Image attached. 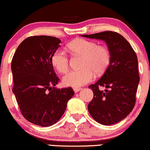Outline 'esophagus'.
Returning <instances> with one entry per match:
<instances>
[{
    "label": "esophagus",
    "instance_id": "obj_1",
    "mask_svg": "<svg viewBox=\"0 0 150 150\" xmlns=\"http://www.w3.org/2000/svg\"><path fill=\"white\" fill-rule=\"evenodd\" d=\"M81 89L80 87H74L73 88V90L75 91V92H79V91L80 90H81Z\"/></svg>",
    "mask_w": 150,
    "mask_h": 150
}]
</instances>
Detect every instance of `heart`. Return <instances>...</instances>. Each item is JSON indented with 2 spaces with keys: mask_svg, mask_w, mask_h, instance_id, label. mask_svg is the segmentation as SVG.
<instances>
[{
  "mask_svg": "<svg viewBox=\"0 0 150 150\" xmlns=\"http://www.w3.org/2000/svg\"><path fill=\"white\" fill-rule=\"evenodd\" d=\"M68 48L73 54L82 56L80 65L82 68L67 73L63 79L65 85L75 87L85 85L93 80L94 73L101 75L107 69L111 54L106 46L98 45L92 41L79 39L70 43ZM51 61L58 73L64 74L69 69V56L64 50H56Z\"/></svg>",
  "mask_w": 150,
  "mask_h": 150,
  "instance_id": "heart-1",
  "label": "heart"
}]
</instances>
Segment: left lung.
Listing matches in <instances>:
<instances>
[{"mask_svg": "<svg viewBox=\"0 0 150 150\" xmlns=\"http://www.w3.org/2000/svg\"><path fill=\"white\" fill-rule=\"evenodd\" d=\"M82 37L104 40L107 44L111 60L104 75L89 86L94 97L87 106L96 121L111 125L124 119L135 106L140 82L137 55L131 45L122 35L112 31ZM106 87L105 92L99 89Z\"/></svg>", "mask_w": 150, "mask_h": 150, "instance_id": "1", "label": "left lung"}]
</instances>
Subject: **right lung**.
Instances as JSON below:
<instances>
[{
	"label": "right lung",
	"mask_w": 150,
	"mask_h": 150,
	"mask_svg": "<svg viewBox=\"0 0 150 150\" xmlns=\"http://www.w3.org/2000/svg\"><path fill=\"white\" fill-rule=\"evenodd\" d=\"M61 42L51 36H32L19 45L12 59L13 92L28 121L46 127L56 123L75 94L72 87L56 89L60 79L51 56Z\"/></svg>",
	"instance_id": "right-lung-1"
}]
</instances>
